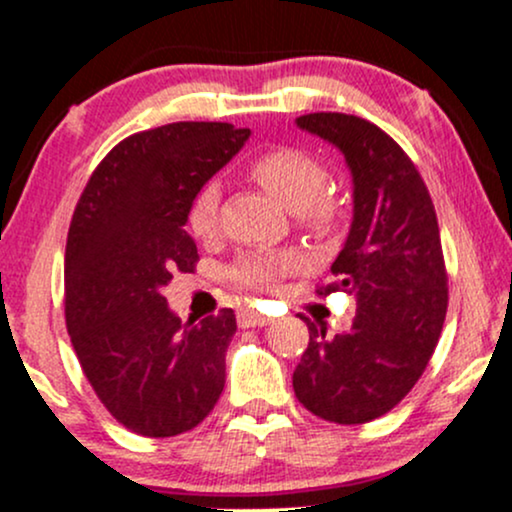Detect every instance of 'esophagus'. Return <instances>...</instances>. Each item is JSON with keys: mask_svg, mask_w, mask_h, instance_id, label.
<instances>
[{"mask_svg": "<svg viewBox=\"0 0 512 512\" xmlns=\"http://www.w3.org/2000/svg\"><path fill=\"white\" fill-rule=\"evenodd\" d=\"M272 323V318L262 316V313L257 311H250V308H245V311L238 313V325L240 328H265V325Z\"/></svg>", "mask_w": 512, "mask_h": 512, "instance_id": "obj_1", "label": "esophagus"}]
</instances>
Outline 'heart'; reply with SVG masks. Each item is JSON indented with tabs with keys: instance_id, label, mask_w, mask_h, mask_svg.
<instances>
[{
	"instance_id": "1",
	"label": "heart",
	"mask_w": 512,
	"mask_h": 512,
	"mask_svg": "<svg viewBox=\"0 0 512 512\" xmlns=\"http://www.w3.org/2000/svg\"><path fill=\"white\" fill-rule=\"evenodd\" d=\"M252 182L272 194L279 204L296 213V221L318 238H330L340 228L342 201L328 189V170L313 155L299 148H274L250 162ZM221 187L206 182L194 194L187 211V228L194 238L209 240L218 233ZM303 267L299 252H252L243 255L230 269V277L240 289H269L279 277Z\"/></svg>"
}]
</instances>
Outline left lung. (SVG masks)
<instances>
[{
	"label": "left lung",
	"mask_w": 512,
	"mask_h": 512,
	"mask_svg": "<svg viewBox=\"0 0 512 512\" xmlns=\"http://www.w3.org/2000/svg\"><path fill=\"white\" fill-rule=\"evenodd\" d=\"M345 155L355 184L347 243L318 294L357 299L352 328L325 338L308 323L294 393L318 418L359 425L406 398L428 367L447 313V269L435 206L401 145L367 119L320 111L296 119Z\"/></svg>",
	"instance_id": "left-lung-1"
}]
</instances>
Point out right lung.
Masks as SVG:
<instances>
[{"label":"right lung","mask_w":512,"mask_h":512,"mask_svg":"<svg viewBox=\"0 0 512 512\" xmlns=\"http://www.w3.org/2000/svg\"><path fill=\"white\" fill-rule=\"evenodd\" d=\"M247 136L250 128L216 121L133 133L99 162L72 213L67 333L106 411L143 437L196 428L226 384L233 308L182 323L162 286L194 272L189 204Z\"/></svg>","instance_id":"add662e5"}]
</instances>
